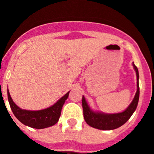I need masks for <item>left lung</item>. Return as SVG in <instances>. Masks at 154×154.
<instances>
[{"mask_svg": "<svg viewBox=\"0 0 154 154\" xmlns=\"http://www.w3.org/2000/svg\"><path fill=\"white\" fill-rule=\"evenodd\" d=\"M133 69L137 74V90L130 106L123 112L118 113H105L99 111H94L90 108L85 100V96H82V108L85 121L88 125L98 130H112L117 129L126 123L131 117L137 107L140 97V87H139V72L138 69L133 62Z\"/></svg>", "mask_w": 154, "mask_h": 154, "instance_id": "obj_1", "label": "left lung"}]
</instances>
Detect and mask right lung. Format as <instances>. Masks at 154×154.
<instances>
[{"mask_svg": "<svg viewBox=\"0 0 154 154\" xmlns=\"http://www.w3.org/2000/svg\"><path fill=\"white\" fill-rule=\"evenodd\" d=\"M69 92L58 99L55 104L42 110H26L18 107L14 103L8 89V98L14 115L21 123L35 129H45L58 123L62 106L65 100L69 97Z\"/></svg>", "mask_w": 154, "mask_h": 154, "instance_id": "right-lung-1", "label": "right lung"}]
</instances>
